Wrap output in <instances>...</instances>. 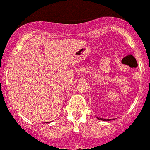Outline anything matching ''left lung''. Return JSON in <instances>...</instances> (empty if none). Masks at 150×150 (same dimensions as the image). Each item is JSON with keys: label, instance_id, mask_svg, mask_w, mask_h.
<instances>
[{"label": "left lung", "instance_id": "left-lung-1", "mask_svg": "<svg viewBox=\"0 0 150 150\" xmlns=\"http://www.w3.org/2000/svg\"><path fill=\"white\" fill-rule=\"evenodd\" d=\"M98 120H103V121H110L112 120V119H103V118H98L97 117Z\"/></svg>", "mask_w": 150, "mask_h": 150}]
</instances>
